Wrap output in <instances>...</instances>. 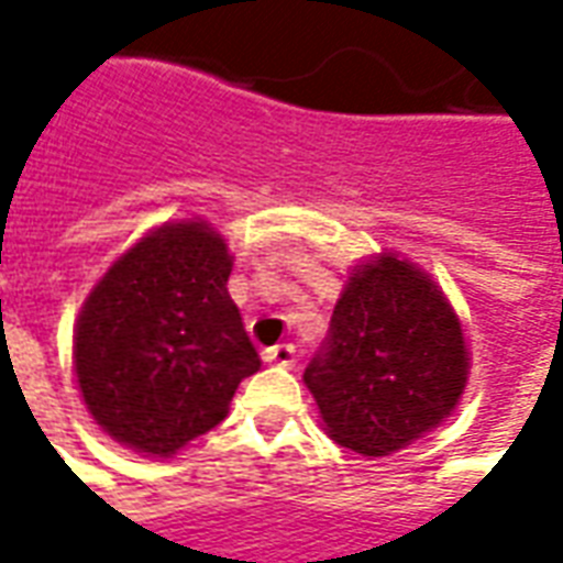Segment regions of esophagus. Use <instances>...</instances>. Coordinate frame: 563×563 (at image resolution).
<instances>
[{"label": "esophagus", "instance_id": "1", "mask_svg": "<svg viewBox=\"0 0 563 563\" xmlns=\"http://www.w3.org/2000/svg\"><path fill=\"white\" fill-rule=\"evenodd\" d=\"M265 363H277V366H292V363H296V345L267 347Z\"/></svg>", "mask_w": 563, "mask_h": 563}]
</instances>
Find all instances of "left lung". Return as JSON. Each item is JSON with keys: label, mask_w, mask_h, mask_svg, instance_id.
I'll list each match as a JSON object with an SVG mask.
<instances>
[{"label": "left lung", "mask_w": 563, "mask_h": 563, "mask_svg": "<svg viewBox=\"0 0 563 563\" xmlns=\"http://www.w3.org/2000/svg\"><path fill=\"white\" fill-rule=\"evenodd\" d=\"M468 347L441 286L394 252L354 267L305 369L332 441L388 456L456 410Z\"/></svg>", "instance_id": "left-lung-1"}]
</instances>
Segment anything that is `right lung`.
Returning a JSON list of instances; mask_svg holds the SVG:
<instances>
[{"mask_svg": "<svg viewBox=\"0 0 563 563\" xmlns=\"http://www.w3.org/2000/svg\"><path fill=\"white\" fill-rule=\"evenodd\" d=\"M233 258L206 221L163 224L113 262L86 298L73 366L113 441L172 456L228 416L258 351L228 296Z\"/></svg>", "mask_w": 563, "mask_h": 563, "instance_id": "add662e5", "label": "right lung"}]
</instances>
